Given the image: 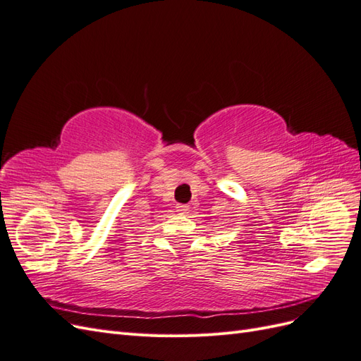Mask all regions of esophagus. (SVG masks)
<instances>
[{"label":"esophagus","mask_w":361,"mask_h":361,"mask_svg":"<svg viewBox=\"0 0 361 361\" xmlns=\"http://www.w3.org/2000/svg\"><path fill=\"white\" fill-rule=\"evenodd\" d=\"M176 211H178L179 214H188V212H190V206H188V204L179 203V204H176Z\"/></svg>","instance_id":"34e87169"}]
</instances>
